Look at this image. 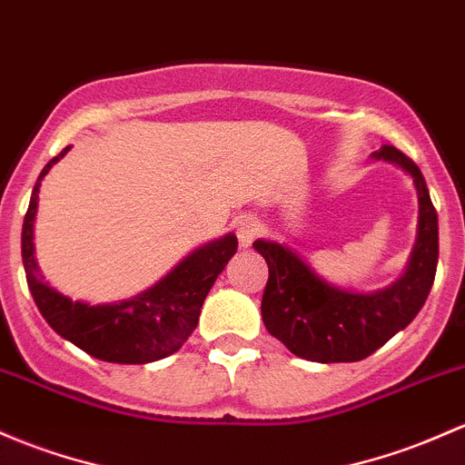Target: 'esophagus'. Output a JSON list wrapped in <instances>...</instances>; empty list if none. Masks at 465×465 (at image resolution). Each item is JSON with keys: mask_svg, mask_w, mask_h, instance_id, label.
<instances>
[{"mask_svg": "<svg viewBox=\"0 0 465 465\" xmlns=\"http://www.w3.org/2000/svg\"><path fill=\"white\" fill-rule=\"evenodd\" d=\"M258 232H261V223H258L253 216H242L238 218L236 223V236H238V242H241V247L245 249L253 242V238L258 236Z\"/></svg>", "mask_w": 465, "mask_h": 465, "instance_id": "obj_1", "label": "esophagus"}]
</instances>
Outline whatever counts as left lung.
<instances>
[{"instance_id": "obj_1", "label": "left lung", "mask_w": 465, "mask_h": 465, "mask_svg": "<svg viewBox=\"0 0 465 465\" xmlns=\"http://www.w3.org/2000/svg\"><path fill=\"white\" fill-rule=\"evenodd\" d=\"M374 160L394 164L412 178L419 198L417 242L405 272L392 285L354 292L319 276L296 249L258 238L253 249L270 267L261 312L273 339L292 354L316 363H354L368 359L408 327L432 290L439 261V223L421 169L383 144Z\"/></svg>"}]
</instances>
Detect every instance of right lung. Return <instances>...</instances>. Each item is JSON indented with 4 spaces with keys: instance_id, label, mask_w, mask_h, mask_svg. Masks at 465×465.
<instances>
[{
    "instance_id": "obj_1",
    "label": "right lung",
    "mask_w": 465,
    "mask_h": 465,
    "mask_svg": "<svg viewBox=\"0 0 465 465\" xmlns=\"http://www.w3.org/2000/svg\"><path fill=\"white\" fill-rule=\"evenodd\" d=\"M68 149L71 146L42 169L24 216L22 261L33 301L62 339L71 341L95 359L126 365H144L164 359L183 348L184 341L192 336L204 298L229 258L236 253V236L227 233L193 249L167 276L134 298L102 305L73 301L44 281L33 242L39 184L53 164L64 158Z\"/></svg>"
}]
</instances>
